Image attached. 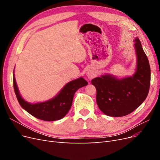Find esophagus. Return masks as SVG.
Returning a JSON list of instances; mask_svg holds the SVG:
<instances>
[{
  "mask_svg": "<svg viewBox=\"0 0 160 160\" xmlns=\"http://www.w3.org/2000/svg\"><path fill=\"white\" fill-rule=\"evenodd\" d=\"M97 75V72L96 71L92 68H90L88 70V72H87V76H88L89 79L93 78L94 77Z\"/></svg>",
  "mask_w": 160,
  "mask_h": 160,
  "instance_id": "34e87169",
  "label": "esophagus"
}]
</instances>
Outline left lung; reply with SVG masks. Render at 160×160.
<instances>
[{
  "label": "left lung",
  "mask_w": 160,
  "mask_h": 160,
  "mask_svg": "<svg viewBox=\"0 0 160 160\" xmlns=\"http://www.w3.org/2000/svg\"><path fill=\"white\" fill-rule=\"evenodd\" d=\"M134 42L137 69L133 75L118 79L105 74L91 81L97 90V103L106 115H127L136 109L148 95L151 79L149 61L138 37Z\"/></svg>",
  "instance_id": "left-lung-1"
}]
</instances>
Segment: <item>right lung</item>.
<instances>
[{"mask_svg": "<svg viewBox=\"0 0 160 160\" xmlns=\"http://www.w3.org/2000/svg\"><path fill=\"white\" fill-rule=\"evenodd\" d=\"M88 84V82L83 77H79L66 84L55 98L44 102L32 104L22 98L16 83L13 71L14 90L19 104L34 117L47 122L59 120L64 118L71 109L75 92Z\"/></svg>", "mask_w": 160, "mask_h": 160, "instance_id": "add662e5", "label": "right lung"}]
</instances>
